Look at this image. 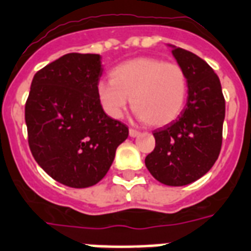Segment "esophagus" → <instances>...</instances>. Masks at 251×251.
<instances>
[{"instance_id":"obj_1","label":"esophagus","mask_w":251,"mask_h":251,"mask_svg":"<svg viewBox=\"0 0 251 251\" xmlns=\"http://www.w3.org/2000/svg\"><path fill=\"white\" fill-rule=\"evenodd\" d=\"M139 134H141V133H139L138 130H134V129L129 130V135L131 137V138H135V137H138Z\"/></svg>"}]
</instances>
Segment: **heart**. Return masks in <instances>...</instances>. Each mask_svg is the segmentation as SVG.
I'll return each instance as SVG.
<instances>
[{"label":"heart","instance_id":"heart-1","mask_svg":"<svg viewBox=\"0 0 251 251\" xmlns=\"http://www.w3.org/2000/svg\"><path fill=\"white\" fill-rule=\"evenodd\" d=\"M188 81L176 63L141 56L110 71V81L97 84V99L105 113L121 118L127 102L143 122L164 126L175 121L184 109Z\"/></svg>","mask_w":251,"mask_h":251}]
</instances>
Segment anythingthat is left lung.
Segmentation results:
<instances>
[{"label":"left lung","mask_w":251,"mask_h":251,"mask_svg":"<svg viewBox=\"0 0 251 251\" xmlns=\"http://www.w3.org/2000/svg\"><path fill=\"white\" fill-rule=\"evenodd\" d=\"M170 47L187 76V106L176 121L154 130L155 149L145 163L162 184L181 187L204 176L219 158L225 100L219 76L208 63L191 51Z\"/></svg>","instance_id":"obj_1"}]
</instances>
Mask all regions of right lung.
Wrapping results in <instances>:
<instances>
[{
  "instance_id": "add662e5",
  "label": "right lung",
  "mask_w": 251,
  "mask_h": 251,
  "mask_svg": "<svg viewBox=\"0 0 251 251\" xmlns=\"http://www.w3.org/2000/svg\"><path fill=\"white\" fill-rule=\"evenodd\" d=\"M99 53H67L38 71L25 106L28 146L50 176L72 188L97 184L112 166L127 126L104 112Z\"/></svg>"
}]
</instances>
